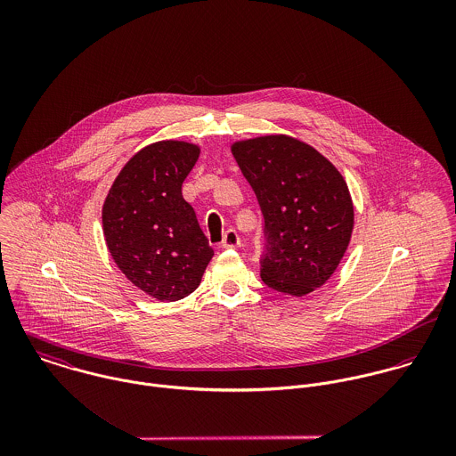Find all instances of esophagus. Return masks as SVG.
Wrapping results in <instances>:
<instances>
[{"label": "esophagus", "instance_id": "34e87169", "mask_svg": "<svg viewBox=\"0 0 456 456\" xmlns=\"http://www.w3.org/2000/svg\"><path fill=\"white\" fill-rule=\"evenodd\" d=\"M221 246H223L224 249H233V248H239V246H240V237H239V233H237L233 228H230L228 232H224Z\"/></svg>", "mask_w": 456, "mask_h": 456}]
</instances>
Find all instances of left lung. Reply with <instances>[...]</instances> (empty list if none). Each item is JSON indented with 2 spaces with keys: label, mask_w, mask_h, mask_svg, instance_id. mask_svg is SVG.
<instances>
[{
  "label": "left lung",
  "mask_w": 456,
  "mask_h": 456,
  "mask_svg": "<svg viewBox=\"0 0 456 456\" xmlns=\"http://www.w3.org/2000/svg\"><path fill=\"white\" fill-rule=\"evenodd\" d=\"M232 152L265 219L263 282L293 297L323 286L347 249L354 219L338 170L286 134L237 142Z\"/></svg>",
  "instance_id": "obj_1"
}]
</instances>
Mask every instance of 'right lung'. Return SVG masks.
I'll return each instance as SVG.
<instances>
[{
  "label": "right lung",
  "instance_id": "add662e5",
  "mask_svg": "<svg viewBox=\"0 0 456 456\" xmlns=\"http://www.w3.org/2000/svg\"><path fill=\"white\" fill-rule=\"evenodd\" d=\"M200 149L177 140L143 147L125 165L103 205L109 251L131 282L158 300L193 293L214 256L183 183Z\"/></svg>",
  "mask_w": 456,
  "mask_h": 456
}]
</instances>
